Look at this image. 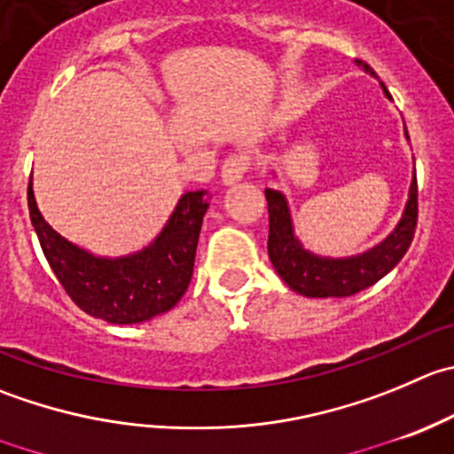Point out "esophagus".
Segmentation results:
<instances>
[{
  "label": "esophagus",
  "instance_id": "esophagus-1",
  "mask_svg": "<svg viewBox=\"0 0 454 454\" xmlns=\"http://www.w3.org/2000/svg\"><path fill=\"white\" fill-rule=\"evenodd\" d=\"M250 166V155L246 153H239V155H231L222 166V182L226 186H232V184L241 182Z\"/></svg>",
  "mask_w": 454,
  "mask_h": 454
}]
</instances>
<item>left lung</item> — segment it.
Here are the masks:
<instances>
[{"label": "left lung", "instance_id": "8db88e82", "mask_svg": "<svg viewBox=\"0 0 454 454\" xmlns=\"http://www.w3.org/2000/svg\"><path fill=\"white\" fill-rule=\"evenodd\" d=\"M366 73L375 74L371 66L357 61ZM384 88L388 99L390 92ZM408 139V130L403 129ZM268 200V257L275 266L277 275L288 284L290 290L303 297H350L368 286L377 284L381 277L388 275L411 246L417 226V175L412 170V182L408 188V200L403 206L402 219L390 231L386 239L364 253L350 257H321L303 248L299 237L294 235L293 215H290L288 200L281 191L266 188Z\"/></svg>", "mask_w": 454, "mask_h": 454}]
</instances>
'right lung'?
<instances>
[{"mask_svg": "<svg viewBox=\"0 0 454 454\" xmlns=\"http://www.w3.org/2000/svg\"><path fill=\"white\" fill-rule=\"evenodd\" d=\"M208 201V191L184 192L151 244L121 257H101L61 237L43 219L33 177L28 184L30 222L59 284L83 312L120 325L164 315L184 297Z\"/></svg>", "mask_w": 454, "mask_h": 454, "instance_id": "obj_1", "label": "right lung"}]
</instances>
